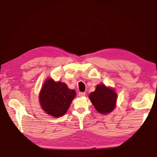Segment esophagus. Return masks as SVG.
Returning <instances> with one entry per match:
<instances>
[{
    "mask_svg": "<svg viewBox=\"0 0 157 157\" xmlns=\"http://www.w3.org/2000/svg\"><path fill=\"white\" fill-rule=\"evenodd\" d=\"M85 92H78V96H80V97H83V96H85Z\"/></svg>",
    "mask_w": 157,
    "mask_h": 157,
    "instance_id": "obj_1",
    "label": "esophagus"
}]
</instances>
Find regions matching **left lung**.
<instances>
[{"instance_id": "obj_1", "label": "left lung", "mask_w": 157, "mask_h": 157, "mask_svg": "<svg viewBox=\"0 0 157 157\" xmlns=\"http://www.w3.org/2000/svg\"><path fill=\"white\" fill-rule=\"evenodd\" d=\"M89 98L96 110L101 114H108L116 106L117 94L115 90L104 84H98Z\"/></svg>"}]
</instances>
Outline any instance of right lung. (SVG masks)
Wrapping results in <instances>:
<instances>
[{
	"label": "right lung",
	"instance_id": "add662e5",
	"mask_svg": "<svg viewBox=\"0 0 157 157\" xmlns=\"http://www.w3.org/2000/svg\"><path fill=\"white\" fill-rule=\"evenodd\" d=\"M75 96V90L69 89L64 82L48 78L40 90L39 101L42 109L47 114L60 117L67 113Z\"/></svg>",
	"mask_w": 157,
	"mask_h": 157
}]
</instances>
